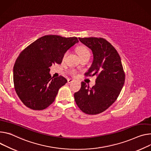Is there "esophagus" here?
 <instances>
[{
    "mask_svg": "<svg viewBox=\"0 0 151 151\" xmlns=\"http://www.w3.org/2000/svg\"><path fill=\"white\" fill-rule=\"evenodd\" d=\"M67 81H68V83H72V82L75 81V80L72 79H68Z\"/></svg>",
    "mask_w": 151,
    "mask_h": 151,
    "instance_id": "obj_1",
    "label": "esophagus"
}]
</instances>
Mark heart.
Segmentation results:
<instances>
[{"instance_id":"1","label":"heart","mask_w":151,"mask_h":151,"mask_svg":"<svg viewBox=\"0 0 151 151\" xmlns=\"http://www.w3.org/2000/svg\"><path fill=\"white\" fill-rule=\"evenodd\" d=\"M76 52H77V53L78 54V55L80 58L86 55L90 54V52H89L88 49L86 46H79L77 47L76 49ZM65 55H66V53L65 54L64 57Z\"/></svg>"}]
</instances>
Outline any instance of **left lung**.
I'll return each instance as SVG.
<instances>
[{
	"instance_id": "1",
	"label": "left lung",
	"mask_w": 151,
	"mask_h": 151,
	"mask_svg": "<svg viewBox=\"0 0 151 151\" xmlns=\"http://www.w3.org/2000/svg\"><path fill=\"white\" fill-rule=\"evenodd\" d=\"M89 48L93 56L86 75H97L95 85L90 88L82 82L81 88L74 94L81 110L88 114L104 112L117 99L125 83V73L119 53L115 48L101 38H79Z\"/></svg>"
}]
</instances>
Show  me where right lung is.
Listing matches in <instances>:
<instances>
[{
  "mask_svg": "<svg viewBox=\"0 0 151 151\" xmlns=\"http://www.w3.org/2000/svg\"><path fill=\"white\" fill-rule=\"evenodd\" d=\"M78 42L76 37L45 35L20 53L13 68V81L24 105L42 110L53 102L59 89L67 81L62 76L52 78L49 67L61 64L65 52Z\"/></svg>",
  "mask_w": 151,
  "mask_h": 151,
  "instance_id": "right-lung-1",
  "label": "right lung"
}]
</instances>
